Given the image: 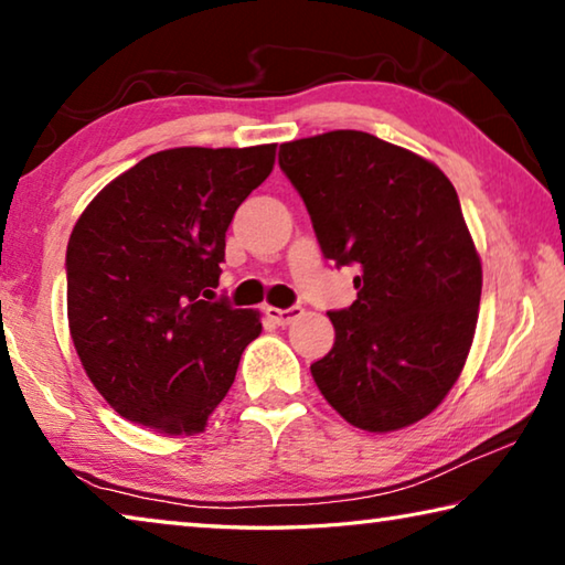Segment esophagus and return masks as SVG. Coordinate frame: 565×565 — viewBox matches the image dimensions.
Instances as JSON below:
<instances>
[{
    "instance_id": "obj_1",
    "label": "esophagus",
    "mask_w": 565,
    "mask_h": 565,
    "mask_svg": "<svg viewBox=\"0 0 565 565\" xmlns=\"http://www.w3.org/2000/svg\"><path fill=\"white\" fill-rule=\"evenodd\" d=\"M301 313H303L301 306H289V309H276V306H269V309H266V317H269L274 323H279V327H286V323L299 319Z\"/></svg>"
}]
</instances>
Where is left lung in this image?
I'll list each match as a JSON object with an SVG mask.
<instances>
[{"label":"left lung","mask_w":565,"mask_h":565,"mask_svg":"<svg viewBox=\"0 0 565 565\" xmlns=\"http://www.w3.org/2000/svg\"><path fill=\"white\" fill-rule=\"evenodd\" d=\"M323 259L356 266V301L329 311L337 341L311 363L323 398L363 431L431 414L471 349L481 262L451 181L431 161L366 131L279 147Z\"/></svg>","instance_id":"1"}]
</instances>
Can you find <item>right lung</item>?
<instances>
[{
  "label": "right lung",
  "instance_id": "obj_1",
  "mask_svg": "<svg viewBox=\"0 0 565 565\" xmlns=\"http://www.w3.org/2000/svg\"><path fill=\"white\" fill-rule=\"evenodd\" d=\"M276 145L157 151L84 209L66 246L74 349L119 416L204 431L262 333L256 311L212 299L226 228L271 174Z\"/></svg>",
  "mask_w": 565,
  "mask_h": 565
}]
</instances>
